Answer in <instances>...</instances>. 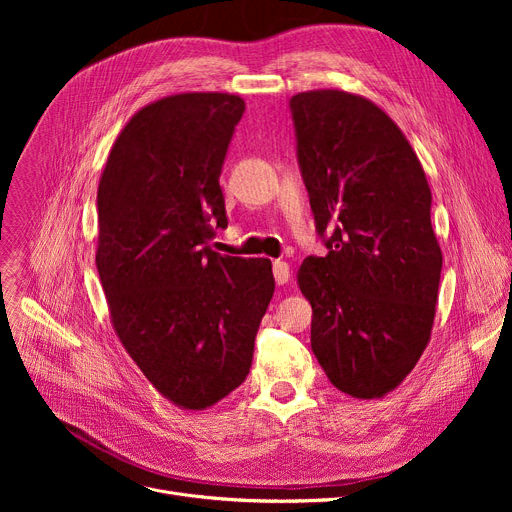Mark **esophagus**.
I'll use <instances>...</instances> for the list:
<instances>
[{"label": "esophagus", "instance_id": "34e87169", "mask_svg": "<svg viewBox=\"0 0 512 512\" xmlns=\"http://www.w3.org/2000/svg\"><path fill=\"white\" fill-rule=\"evenodd\" d=\"M274 278L278 284H286L290 280V267L286 261H282V259L274 261Z\"/></svg>", "mask_w": 512, "mask_h": 512}]
</instances>
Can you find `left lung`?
Listing matches in <instances>:
<instances>
[{"instance_id":"obj_1","label":"left lung","mask_w":512,"mask_h":512,"mask_svg":"<svg viewBox=\"0 0 512 512\" xmlns=\"http://www.w3.org/2000/svg\"><path fill=\"white\" fill-rule=\"evenodd\" d=\"M299 166L326 257L297 282L311 303V348L330 382L382 398L413 371L432 336L442 249L421 161L373 101L338 89L290 99Z\"/></svg>"}]
</instances>
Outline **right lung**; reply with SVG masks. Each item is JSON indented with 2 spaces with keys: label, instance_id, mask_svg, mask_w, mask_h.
<instances>
[{
  "label": "right lung",
  "instance_id": "add662e5",
  "mask_svg": "<svg viewBox=\"0 0 512 512\" xmlns=\"http://www.w3.org/2000/svg\"><path fill=\"white\" fill-rule=\"evenodd\" d=\"M245 101L178 93L134 114L97 188V272L116 336L153 388L203 411L249 375L272 261L211 251L220 174Z\"/></svg>",
  "mask_w": 512,
  "mask_h": 512
}]
</instances>
